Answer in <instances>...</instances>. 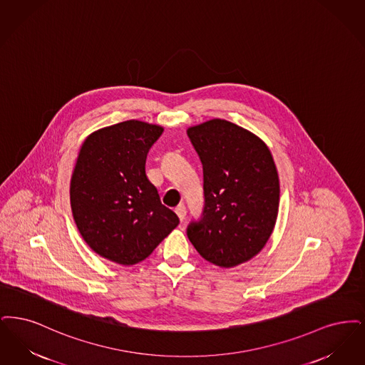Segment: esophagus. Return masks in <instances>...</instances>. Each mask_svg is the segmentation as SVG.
I'll list each match as a JSON object with an SVG mask.
<instances>
[{"mask_svg": "<svg viewBox=\"0 0 365 365\" xmlns=\"http://www.w3.org/2000/svg\"><path fill=\"white\" fill-rule=\"evenodd\" d=\"M175 214L178 215V218H180V221H184L185 220V215H187V208L184 205H178V206L175 207Z\"/></svg>", "mask_w": 365, "mask_h": 365, "instance_id": "obj_1", "label": "esophagus"}]
</instances>
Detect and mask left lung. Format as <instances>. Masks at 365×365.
Wrapping results in <instances>:
<instances>
[{"instance_id":"left-lung-1","label":"left lung","mask_w":365,"mask_h":365,"mask_svg":"<svg viewBox=\"0 0 365 365\" xmlns=\"http://www.w3.org/2000/svg\"><path fill=\"white\" fill-rule=\"evenodd\" d=\"M203 165L205 207L187 235L207 262L235 267L259 254L278 215L279 180L269 147L226 120L187 130Z\"/></svg>"}]
</instances>
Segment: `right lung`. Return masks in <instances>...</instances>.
<instances>
[{"mask_svg": "<svg viewBox=\"0 0 365 365\" xmlns=\"http://www.w3.org/2000/svg\"><path fill=\"white\" fill-rule=\"evenodd\" d=\"M163 128L129 120L91 133L71 180V207L81 237L114 263L153 254L180 223L145 175V159Z\"/></svg>", "mask_w": 365, "mask_h": 365, "instance_id": "obj_1", "label": "right lung"}]
</instances>
